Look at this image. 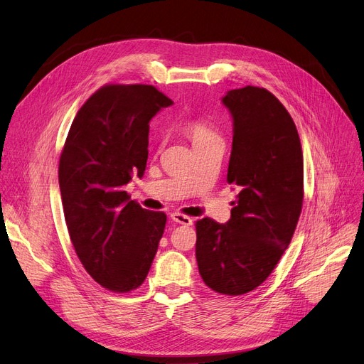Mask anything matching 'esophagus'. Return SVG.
Segmentation results:
<instances>
[{"label": "esophagus", "mask_w": 364, "mask_h": 364, "mask_svg": "<svg viewBox=\"0 0 364 364\" xmlns=\"http://www.w3.org/2000/svg\"><path fill=\"white\" fill-rule=\"evenodd\" d=\"M171 220H173L174 223L182 224V225H193V218L186 216V215H183V213H179V212L171 213Z\"/></svg>", "instance_id": "esophagus-1"}]
</instances>
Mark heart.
<instances>
[{
    "mask_svg": "<svg viewBox=\"0 0 364 364\" xmlns=\"http://www.w3.org/2000/svg\"><path fill=\"white\" fill-rule=\"evenodd\" d=\"M186 133L188 136L191 137L193 143L198 141V140H203V139H209V137H213L216 136L212 129L201 121H190L186 124Z\"/></svg>",
    "mask_w": 364,
    "mask_h": 364,
    "instance_id": "b5f03b06",
    "label": "heart"
}]
</instances>
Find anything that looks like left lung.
I'll use <instances>...</instances> for the list:
<instances>
[{
  "label": "left lung",
  "instance_id": "obj_1",
  "mask_svg": "<svg viewBox=\"0 0 364 364\" xmlns=\"http://www.w3.org/2000/svg\"><path fill=\"white\" fill-rule=\"evenodd\" d=\"M223 105L232 118L227 182L240 191L225 224L197 221L196 258L209 288L240 296L267 279L291 242L303 205V152L293 118L267 90H231Z\"/></svg>",
  "mask_w": 364,
  "mask_h": 364
}]
</instances>
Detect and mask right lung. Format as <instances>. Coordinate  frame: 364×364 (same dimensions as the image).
I'll return each mask as SVG.
<instances>
[{
    "instance_id": "obj_1",
    "label": "right lung",
    "mask_w": 364,
    "mask_h": 364,
    "mask_svg": "<svg viewBox=\"0 0 364 364\" xmlns=\"http://www.w3.org/2000/svg\"><path fill=\"white\" fill-rule=\"evenodd\" d=\"M173 101L151 85H106L77 112L60 158V190L75 251L92 279L114 293L139 288L167 216L129 200L143 176L149 122Z\"/></svg>"
}]
</instances>
